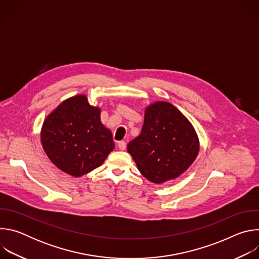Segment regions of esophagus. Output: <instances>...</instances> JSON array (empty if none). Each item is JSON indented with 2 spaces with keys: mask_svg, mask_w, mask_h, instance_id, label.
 I'll return each instance as SVG.
<instances>
[{
  "mask_svg": "<svg viewBox=\"0 0 259 259\" xmlns=\"http://www.w3.org/2000/svg\"><path fill=\"white\" fill-rule=\"evenodd\" d=\"M118 146H119V149L121 151H125V149H126V142L125 141H119L118 142Z\"/></svg>",
  "mask_w": 259,
  "mask_h": 259,
  "instance_id": "1",
  "label": "esophagus"
}]
</instances>
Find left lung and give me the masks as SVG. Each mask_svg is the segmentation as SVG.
<instances>
[{
    "label": "left lung",
    "mask_w": 259,
    "mask_h": 259,
    "mask_svg": "<svg viewBox=\"0 0 259 259\" xmlns=\"http://www.w3.org/2000/svg\"><path fill=\"white\" fill-rule=\"evenodd\" d=\"M140 173L154 183L181 175L199 153V138L191 124L169 102L157 101L145 108L141 133L127 145Z\"/></svg>",
    "instance_id": "8db88e82"
}]
</instances>
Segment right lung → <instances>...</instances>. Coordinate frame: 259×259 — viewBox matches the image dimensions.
I'll use <instances>...</instances> for the list:
<instances>
[{
	"instance_id": "1",
	"label": "right lung",
	"mask_w": 259,
	"mask_h": 259,
	"mask_svg": "<svg viewBox=\"0 0 259 259\" xmlns=\"http://www.w3.org/2000/svg\"><path fill=\"white\" fill-rule=\"evenodd\" d=\"M41 142L50 161L61 171L80 177L101 166L114 150L113 135L100 121V108L85 95L60 103L44 121Z\"/></svg>"
}]
</instances>
